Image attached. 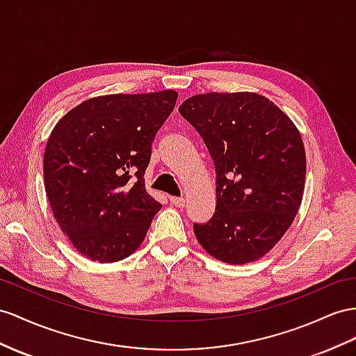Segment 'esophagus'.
Segmentation results:
<instances>
[{"label":"esophagus","instance_id":"esophagus-1","mask_svg":"<svg viewBox=\"0 0 356 356\" xmlns=\"http://www.w3.org/2000/svg\"><path fill=\"white\" fill-rule=\"evenodd\" d=\"M170 202L172 206L176 207H184L185 206V200L181 197H170Z\"/></svg>","mask_w":356,"mask_h":356}]
</instances>
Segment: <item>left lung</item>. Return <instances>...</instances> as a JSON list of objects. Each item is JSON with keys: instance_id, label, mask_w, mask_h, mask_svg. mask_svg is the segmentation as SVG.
Instances as JSON below:
<instances>
[{"instance_id": "8db88e82", "label": "left lung", "mask_w": 356, "mask_h": 356, "mask_svg": "<svg viewBox=\"0 0 356 356\" xmlns=\"http://www.w3.org/2000/svg\"><path fill=\"white\" fill-rule=\"evenodd\" d=\"M179 113L202 136L216 172V207L194 224L200 245L230 265L256 261L293 222L305 184V149L293 122L257 93H206Z\"/></svg>"}]
</instances>
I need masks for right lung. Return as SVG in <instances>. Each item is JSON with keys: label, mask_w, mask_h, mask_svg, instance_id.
Instances as JSON below:
<instances>
[{"label": "right lung", "mask_w": 356, "mask_h": 356, "mask_svg": "<svg viewBox=\"0 0 356 356\" xmlns=\"http://www.w3.org/2000/svg\"><path fill=\"white\" fill-rule=\"evenodd\" d=\"M177 93L108 95L79 104L54 127L43 179L52 213L75 250L99 263L140 247L162 207L144 185L152 143Z\"/></svg>", "instance_id": "add662e5"}]
</instances>
